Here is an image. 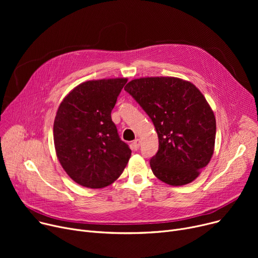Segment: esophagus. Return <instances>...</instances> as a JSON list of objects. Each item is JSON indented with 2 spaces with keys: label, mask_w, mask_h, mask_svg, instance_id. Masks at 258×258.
Returning <instances> with one entry per match:
<instances>
[{
  "label": "esophagus",
  "mask_w": 258,
  "mask_h": 258,
  "mask_svg": "<svg viewBox=\"0 0 258 258\" xmlns=\"http://www.w3.org/2000/svg\"><path fill=\"white\" fill-rule=\"evenodd\" d=\"M140 143H141V141H140V139H136L134 141V143H133V148L135 151H138L139 150V147H140Z\"/></svg>",
  "instance_id": "esophagus-1"
}]
</instances>
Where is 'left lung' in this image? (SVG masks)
I'll return each mask as SVG.
<instances>
[{
	"instance_id": "1",
	"label": "left lung",
	"mask_w": 258,
	"mask_h": 258,
	"mask_svg": "<svg viewBox=\"0 0 258 258\" xmlns=\"http://www.w3.org/2000/svg\"><path fill=\"white\" fill-rule=\"evenodd\" d=\"M150 116L159 139L151 159L156 177L171 186L195 181L214 152L216 122L204 95L177 77H141L124 87Z\"/></svg>"
}]
</instances>
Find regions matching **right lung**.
Wrapping results in <instances>:
<instances>
[{
  "label": "right lung",
  "mask_w": 258,
  "mask_h": 258,
  "mask_svg": "<svg viewBox=\"0 0 258 258\" xmlns=\"http://www.w3.org/2000/svg\"><path fill=\"white\" fill-rule=\"evenodd\" d=\"M127 78L89 80L60 102L53 125L60 165L77 184L103 188L124 170L132 151L119 138L111 113Z\"/></svg>",
  "instance_id": "right-lung-1"
}]
</instances>
